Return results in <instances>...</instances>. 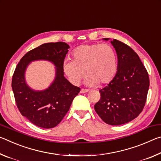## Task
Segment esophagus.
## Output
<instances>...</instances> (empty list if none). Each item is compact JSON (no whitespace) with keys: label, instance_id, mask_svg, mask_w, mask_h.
Returning a JSON list of instances; mask_svg holds the SVG:
<instances>
[{"label":"esophagus","instance_id":"1","mask_svg":"<svg viewBox=\"0 0 161 161\" xmlns=\"http://www.w3.org/2000/svg\"><path fill=\"white\" fill-rule=\"evenodd\" d=\"M89 89H81L80 90V93H86V92H89Z\"/></svg>","mask_w":161,"mask_h":161}]
</instances>
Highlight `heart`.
I'll use <instances>...</instances> for the list:
<instances>
[{"instance_id": "b5f03b06", "label": "heart", "mask_w": 161, "mask_h": 161, "mask_svg": "<svg viewBox=\"0 0 161 161\" xmlns=\"http://www.w3.org/2000/svg\"><path fill=\"white\" fill-rule=\"evenodd\" d=\"M72 60L66 59L63 69L74 84L80 82L85 73V83L89 86L107 84L114 80L118 69L116 53L107 44L81 45L72 52Z\"/></svg>"}]
</instances>
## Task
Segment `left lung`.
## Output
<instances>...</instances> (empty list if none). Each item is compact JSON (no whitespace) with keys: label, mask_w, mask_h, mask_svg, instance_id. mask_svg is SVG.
Masks as SVG:
<instances>
[{"label":"left lung","mask_w":161,"mask_h":161,"mask_svg":"<svg viewBox=\"0 0 161 161\" xmlns=\"http://www.w3.org/2000/svg\"><path fill=\"white\" fill-rule=\"evenodd\" d=\"M110 42L116 52L118 69L114 80L99 90L101 99L94 109L105 123L119 126L132 121L142 111L149 77L139 57L129 46L115 39Z\"/></svg>","instance_id":"obj_1"}]
</instances>
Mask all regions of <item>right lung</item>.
I'll list each match as a JSON object with an SVG mask.
<instances>
[{
    "label": "right lung",
    "instance_id": "1",
    "mask_svg": "<svg viewBox=\"0 0 161 161\" xmlns=\"http://www.w3.org/2000/svg\"><path fill=\"white\" fill-rule=\"evenodd\" d=\"M69 46L62 42H48L27 53L15 68L12 89L22 115L36 126L50 129L58 125L69 111L80 88L64 76L63 63ZM46 60L56 67V77L47 88L35 91L25 80V72L32 61Z\"/></svg>",
    "mask_w": 161,
    "mask_h": 161
}]
</instances>
